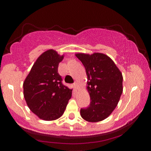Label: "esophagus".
Returning <instances> with one entry per match:
<instances>
[{
  "instance_id": "1",
  "label": "esophagus",
  "mask_w": 151,
  "mask_h": 151,
  "mask_svg": "<svg viewBox=\"0 0 151 151\" xmlns=\"http://www.w3.org/2000/svg\"><path fill=\"white\" fill-rule=\"evenodd\" d=\"M74 86H75V88H76V89H77V86H78V82H77V81H74Z\"/></svg>"
}]
</instances>
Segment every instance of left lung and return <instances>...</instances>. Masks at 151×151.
I'll list each match as a JSON object with an SVG mask.
<instances>
[{
  "label": "left lung",
  "mask_w": 151,
  "mask_h": 151,
  "mask_svg": "<svg viewBox=\"0 0 151 151\" xmlns=\"http://www.w3.org/2000/svg\"><path fill=\"white\" fill-rule=\"evenodd\" d=\"M84 66L87 75L86 86L91 102L81 109V116L89 122L104 120L113 112L123 92V76L113 60L107 55L76 54Z\"/></svg>",
  "instance_id": "1"
}]
</instances>
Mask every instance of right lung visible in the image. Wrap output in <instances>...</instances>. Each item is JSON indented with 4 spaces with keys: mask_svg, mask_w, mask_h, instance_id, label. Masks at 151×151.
<instances>
[{
    "mask_svg": "<svg viewBox=\"0 0 151 151\" xmlns=\"http://www.w3.org/2000/svg\"><path fill=\"white\" fill-rule=\"evenodd\" d=\"M64 55L49 50L37 59L23 82V94L32 113L45 121L56 120L65 112L72 89L63 85L58 65Z\"/></svg>",
    "mask_w": 151,
    "mask_h": 151,
    "instance_id": "right-lung-1",
    "label": "right lung"
}]
</instances>
